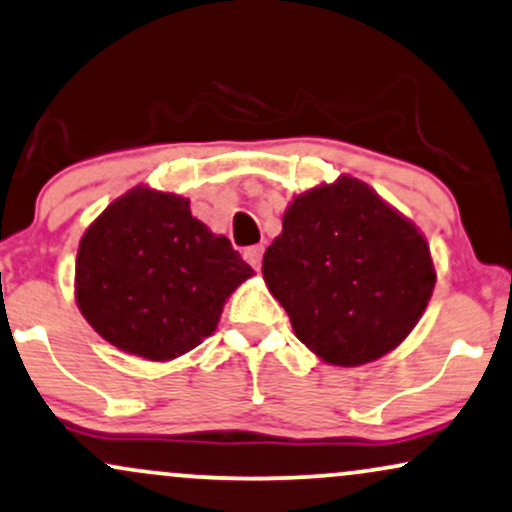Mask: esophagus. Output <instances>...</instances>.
Here are the masks:
<instances>
[{
    "instance_id": "1",
    "label": "esophagus",
    "mask_w": 512,
    "mask_h": 512,
    "mask_svg": "<svg viewBox=\"0 0 512 512\" xmlns=\"http://www.w3.org/2000/svg\"><path fill=\"white\" fill-rule=\"evenodd\" d=\"M261 258H263V246H249V249H244V261L249 263V266H254L256 270L261 268Z\"/></svg>"
}]
</instances>
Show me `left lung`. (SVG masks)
<instances>
[{
    "mask_svg": "<svg viewBox=\"0 0 512 512\" xmlns=\"http://www.w3.org/2000/svg\"><path fill=\"white\" fill-rule=\"evenodd\" d=\"M263 280L321 362L359 366L412 333L436 266L410 218L362 179L340 174L292 198L263 256Z\"/></svg>",
    "mask_w": 512,
    "mask_h": 512,
    "instance_id": "left-lung-1",
    "label": "left lung"
}]
</instances>
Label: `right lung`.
I'll return each instance as SVG.
<instances>
[{
	"instance_id": "obj_1",
	"label": "right lung",
	"mask_w": 512,
	"mask_h": 512,
	"mask_svg": "<svg viewBox=\"0 0 512 512\" xmlns=\"http://www.w3.org/2000/svg\"><path fill=\"white\" fill-rule=\"evenodd\" d=\"M251 275L230 239L191 215L189 198L134 186L83 232L74 297L117 350L172 362L215 333L222 306Z\"/></svg>"
}]
</instances>
